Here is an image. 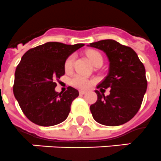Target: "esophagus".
<instances>
[{
	"mask_svg": "<svg viewBox=\"0 0 161 161\" xmlns=\"http://www.w3.org/2000/svg\"><path fill=\"white\" fill-rule=\"evenodd\" d=\"M79 93L80 95H85V94H86V91H83V90H80Z\"/></svg>",
	"mask_w": 161,
	"mask_h": 161,
	"instance_id": "1",
	"label": "esophagus"
}]
</instances>
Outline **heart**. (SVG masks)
I'll return each instance as SVG.
<instances>
[{
  "instance_id": "heart-1",
  "label": "heart",
  "mask_w": 161,
  "mask_h": 161,
  "mask_svg": "<svg viewBox=\"0 0 161 161\" xmlns=\"http://www.w3.org/2000/svg\"><path fill=\"white\" fill-rule=\"evenodd\" d=\"M86 55L91 62L93 63V65H96L103 62V57L99 51H95V50H90L86 52ZM73 63H74V56L71 55L65 61L64 65H65V70L66 71H69L72 69ZM93 83L94 80L90 79L88 77L80 74L75 75L70 79V84L72 85L73 86L80 89H88Z\"/></svg>"
}]
</instances>
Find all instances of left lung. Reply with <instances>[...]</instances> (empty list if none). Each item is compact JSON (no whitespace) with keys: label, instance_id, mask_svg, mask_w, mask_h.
Instances as JSON below:
<instances>
[{"label":"left lung","instance_id":"8db88e82","mask_svg":"<svg viewBox=\"0 0 161 161\" xmlns=\"http://www.w3.org/2000/svg\"><path fill=\"white\" fill-rule=\"evenodd\" d=\"M90 46L104 51L110 60L109 74L96 86L101 91L110 88V95L105 96L96 91L97 101L90 107L92 116L104 125L125 124L142 104L147 89L145 66L133 49L114 40H102Z\"/></svg>","mask_w":161,"mask_h":161}]
</instances>
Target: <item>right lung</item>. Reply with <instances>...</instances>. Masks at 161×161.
Masks as SVG:
<instances>
[{
    "mask_svg": "<svg viewBox=\"0 0 161 161\" xmlns=\"http://www.w3.org/2000/svg\"><path fill=\"white\" fill-rule=\"evenodd\" d=\"M84 44L47 42L30 49L15 69L13 93L27 119L41 126H52L64 121L70 105L79 96L71 86L58 93V80L65 75V61Z\"/></svg>",
    "mask_w": 161,
    "mask_h": 161,
    "instance_id": "right-lung-1",
    "label": "right lung"
}]
</instances>
